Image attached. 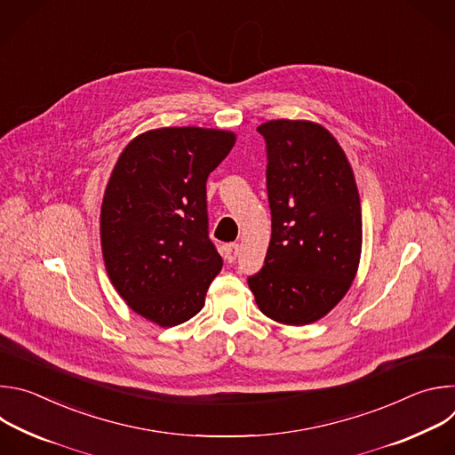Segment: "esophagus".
<instances>
[{"label": "esophagus", "instance_id": "1", "mask_svg": "<svg viewBox=\"0 0 455 455\" xmlns=\"http://www.w3.org/2000/svg\"><path fill=\"white\" fill-rule=\"evenodd\" d=\"M239 255V244L237 243H232V244H227L225 248V257L228 263H235V259Z\"/></svg>", "mask_w": 455, "mask_h": 455}]
</instances>
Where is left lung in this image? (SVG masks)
Wrapping results in <instances>:
<instances>
[{"label": "left lung", "instance_id": "obj_1", "mask_svg": "<svg viewBox=\"0 0 455 455\" xmlns=\"http://www.w3.org/2000/svg\"><path fill=\"white\" fill-rule=\"evenodd\" d=\"M267 188L272 237L263 270L248 279L255 302L284 326L326 316L351 288L362 253V207L353 167L326 127L268 120Z\"/></svg>", "mask_w": 455, "mask_h": 455}]
</instances>
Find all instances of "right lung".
<instances>
[{
	"label": "right lung",
	"instance_id": "add662e5",
	"mask_svg": "<svg viewBox=\"0 0 455 455\" xmlns=\"http://www.w3.org/2000/svg\"><path fill=\"white\" fill-rule=\"evenodd\" d=\"M234 144L223 129H149L111 171L100 207L104 267L125 304L160 328L198 315L221 272L207 232V178Z\"/></svg>",
	"mask_w": 455,
	"mask_h": 455
}]
</instances>
